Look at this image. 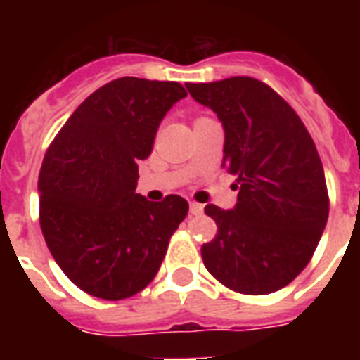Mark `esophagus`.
Wrapping results in <instances>:
<instances>
[{
	"instance_id": "34e87169",
	"label": "esophagus",
	"mask_w": 360,
	"mask_h": 360,
	"mask_svg": "<svg viewBox=\"0 0 360 360\" xmlns=\"http://www.w3.org/2000/svg\"><path fill=\"white\" fill-rule=\"evenodd\" d=\"M191 213L192 214H202L203 213V205H202V203L191 202Z\"/></svg>"
}]
</instances>
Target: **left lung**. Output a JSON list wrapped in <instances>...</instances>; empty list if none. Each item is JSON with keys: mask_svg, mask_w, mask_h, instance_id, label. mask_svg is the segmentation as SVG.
I'll return each mask as SVG.
<instances>
[{"mask_svg": "<svg viewBox=\"0 0 360 360\" xmlns=\"http://www.w3.org/2000/svg\"><path fill=\"white\" fill-rule=\"evenodd\" d=\"M186 89L222 123V168L237 175L239 191L233 209L205 205L219 233L202 246L203 265L239 293L282 290L308 265L329 217L312 136L278 93L248 76Z\"/></svg>", "mask_w": 360, "mask_h": 360, "instance_id": "obj_1", "label": "left lung"}]
</instances>
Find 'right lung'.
I'll use <instances>...</instances> for the list:
<instances>
[{
	"mask_svg": "<svg viewBox=\"0 0 360 360\" xmlns=\"http://www.w3.org/2000/svg\"><path fill=\"white\" fill-rule=\"evenodd\" d=\"M185 97L177 82L117 78L91 93L48 147L39 174L42 236L89 295L120 301L143 290L188 213L177 194L162 202L136 194L138 160L151 155L158 124Z\"/></svg>",
	"mask_w": 360,
	"mask_h": 360,
	"instance_id": "add662e5",
	"label": "right lung"
}]
</instances>
